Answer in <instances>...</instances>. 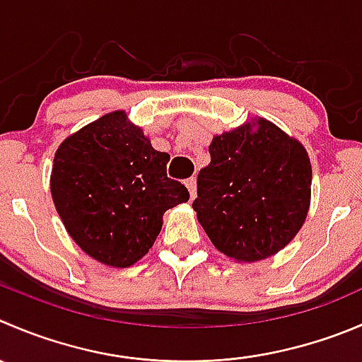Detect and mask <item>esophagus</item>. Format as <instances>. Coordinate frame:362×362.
Instances as JSON below:
<instances>
[{
  "instance_id": "esophagus-1",
  "label": "esophagus",
  "mask_w": 362,
  "mask_h": 362,
  "mask_svg": "<svg viewBox=\"0 0 362 362\" xmlns=\"http://www.w3.org/2000/svg\"><path fill=\"white\" fill-rule=\"evenodd\" d=\"M185 185H187L189 189V196H191V199L196 198V177H191L185 180Z\"/></svg>"
}]
</instances>
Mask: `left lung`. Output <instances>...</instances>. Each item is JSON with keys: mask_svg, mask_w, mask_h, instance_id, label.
Wrapping results in <instances>:
<instances>
[{"mask_svg": "<svg viewBox=\"0 0 362 362\" xmlns=\"http://www.w3.org/2000/svg\"><path fill=\"white\" fill-rule=\"evenodd\" d=\"M216 136L192 209L212 244L237 262L285 247L308 216L311 164L299 141L258 118Z\"/></svg>", "mask_w": 362, "mask_h": 362, "instance_id": "obj_1", "label": "left lung"}]
</instances>
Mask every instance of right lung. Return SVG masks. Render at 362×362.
Segmentation results:
<instances>
[{"mask_svg":"<svg viewBox=\"0 0 362 362\" xmlns=\"http://www.w3.org/2000/svg\"><path fill=\"white\" fill-rule=\"evenodd\" d=\"M168 160L124 111L104 115L59 145L52 202L86 255L129 267L148 252L163 214L189 199L187 187L168 177Z\"/></svg>","mask_w":362,"mask_h":362,"instance_id":"1","label":"right lung"}]
</instances>
